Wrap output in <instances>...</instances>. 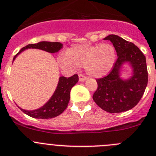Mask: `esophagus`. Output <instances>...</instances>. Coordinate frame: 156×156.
<instances>
[{"mask_svg":"<svg viewBox=\"0 0 156 156\" xmlns=\"http://www.w3.org/2000/svg\"><path fill=\"white\" fill-rule=\"evenodd\" d=\"M78 78H79V81H81V82H83V81H86L87 80V77L83 75H81V74H79V75H78Z\"/></svg>","mask_w":156,"mask_h":156,"instance_id":"obj_1","label":"esophagus"}]
</instances>
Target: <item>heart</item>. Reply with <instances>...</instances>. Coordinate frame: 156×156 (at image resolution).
<instances>
[{"label":"heart","instance_id":"b5f03b06","mask_svg":"<svg viewBox=\"0 0 156 156\" xmlns=\"http://www.w3.org/2000/svg\"><path fill=\"white\" fill-rule=\"evenodd\" d=\"M116 59V50L110 43H85L68 48L66 55L59 57V63L61 66L72 68L84 67L88 75L99 78L109 72Z\"/></svg>","mask_w":156,"mask_h":156}]
</instances>
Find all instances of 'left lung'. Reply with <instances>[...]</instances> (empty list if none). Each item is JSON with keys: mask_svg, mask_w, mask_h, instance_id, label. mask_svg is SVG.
<instances>
[{"mask_svg": "<svg viewBox=\"0 0 156 156\" xmlns=\"http://www.w3.org/2000/svg\"><path fill=\"white\" fill-rule=\"evenodd\" d=\"M113 43L117 60L106 76L96 79L98 88L93 94V100L101 109L111 113L127 111L136 106L142 97L148 84L146 59L142 52L133 43L116 35L104 38ZM128 62L133 75L127 80L120 78L123 62Z\"/></svg>", "mask_w": 156, "mask_h": 156, "instance_id": "left-lung-1", "label": "left lung"}]
</instances>
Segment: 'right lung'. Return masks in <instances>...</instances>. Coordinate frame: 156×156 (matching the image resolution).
Wrapping results in <instances>:
<instances>
[{
    "label": "right lung",
    "instance_id": "1",
    "mask_svg": "<svg viewBox=\"0 0 156 156\" xmlns=\"http://www.w3.org/2000/svg\"><path fill=\"white\" fill-rule=\"evenodd\" d=\"M63 45L58 42H40L38 43L29 44L26 47L21 49L20 51L14 57L13 61L21 52L26 49H40L49 53H57L62 48ZM78 81V75H74L70 78L62 76L59 78V82L54 95H52L50 100L41 108L35 110H26L21 109L23 113L28 116L37 119H50L59 116L65 110L70 100L71 89Z\"/></svg>",
    "mask_w": 156,
    "mask_h": 156
}]
</instances>
